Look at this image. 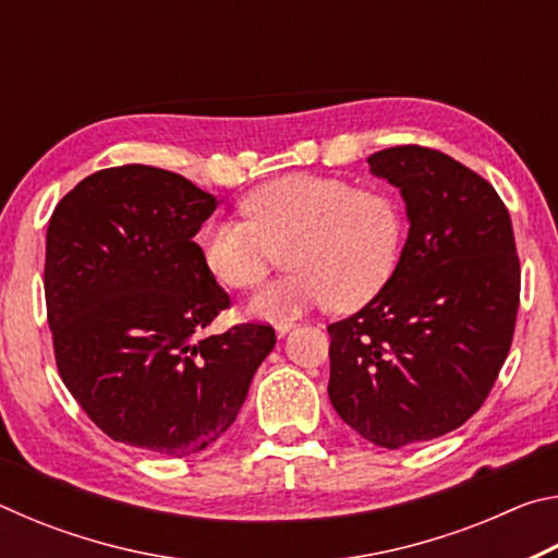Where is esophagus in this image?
<instances>
[{
  "instance_id": "34e87169",
  "label": "esophagus",
  "mask_w": 558,
  "mask_h": 558,
  "mask_svg": "<svg viewBox=\"0 0 558 558\" xmlns=\"http://www.w3.org/2000/svg\"><path fill=\"white\" fill-rule=\"evenodd\" d=\"M292 327H295V323H278L276 332H278V337H286Z\"/></svg>"
}]
</instances>
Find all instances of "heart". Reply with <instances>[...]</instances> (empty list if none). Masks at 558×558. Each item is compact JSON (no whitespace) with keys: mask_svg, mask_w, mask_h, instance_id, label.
<instances>
[{"mask_svg":"<svg viewBox=\"0 0 558 558\" xmlns=\"http://www.w3.org/2000/svg\"><path fill=\"white\" fill-rule=\"evenodd\" d=\"M241 206L245 219L211 216L202 226L199 251L226 288L251 290L287 248L292 270L253 298L258 317L288 323L329 300L354 310L379 295L399 266L405 216L384 189L292 172L253 189Z\"/></svg>","mask_w":558,"mask_h":558,"instance_id":"heart-1","label":"heart"}]
</instances>
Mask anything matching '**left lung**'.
<instances>
[{"instance_id":"1","label":"left lung","mask_w":558,"mask_h":558,"mask_svg":"<svg viewBox=\"0 0 558 558\" xmlns=\"http://www.w3.org/2000/svg\"><path fill=\"white\" fill-rule=\"evenodd\" d=\"M369 167L401 189L411 229L379 295L327 327V393L347 426L396 450L485 403L512 347L522 270L487 179L421 145L381 149Z\"/></svg>"}]
</instances>
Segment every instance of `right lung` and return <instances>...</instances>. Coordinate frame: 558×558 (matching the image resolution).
Listing matches in <instances>:
<instances>
[{
  "label": "right lung",
  "mask_w": 558,
  "mask_h": 558,
  "mask_svg": "<svg viewBox=\"0 0 558 558\" xmlns=\"http://www.w3.org/2000/svg\"><path fill=\"white\" fill-rule=\"evenodd\" d=\"M216 209L182 174L100 169L56 204L44 292L59 374L118 442L186 458L239 415L276 329L233 325L202 337L231 298L194 235Z\"/></svg>",
  "instance_id": "right-lung-1"
}]
</instances>
